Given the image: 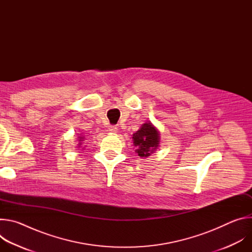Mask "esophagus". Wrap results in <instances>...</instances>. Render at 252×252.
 <instances>
[{
  "instance_id": "1",
  "label": "esophagus",
  "mask_w": 252,
  "mask_h": 252,
  "mask_svg": "<svg viewBox=\"0 0 252 252\" xmlns=\"http://www.w3.org/2000/svg\"><path fill=\"white\" fill-rule=\"evenodd\" d=\"M109 131L112 132V133H116V132L118 131V127H117L116 126H111L109 127Z\"/></svg>"
}]
</instances>
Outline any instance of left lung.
I'll list each match as a JSON object with an SVG mask.
<instances>
[{
  "instance_id": "obj_1",
  "label": "left lung",
  "mask_w": 252,
  "mask_h": 252,
  "mask_svg": "<svg viewBox=\"0 0 252 252\" xmlns=\"http://www.w3.org/2000/svg\"><path fill=\"white\" fill-rule=\"evenodd\" d=\"M159 131L152 123H146L132 134L135 153L140 158L150 157L159 146Z\"/></svg>"
}]
</instances>
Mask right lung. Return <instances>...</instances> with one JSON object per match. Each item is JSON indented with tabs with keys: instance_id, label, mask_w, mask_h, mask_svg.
Instances as JSON below:
<instances>
[{
	"instance_id": "1",
	"label": "right lung",
	"mask_w": 252,
	"mask_h": 252,
	"mask_svg": "<svg viewBox=\"0 0 252 252\" xmlns=\"http://www.w3.org/2000/svg\"><path fill=\"white\" fill-rule=\"evenodd\" d=\"M79 138H80V139H79V140H80V143H79V145H80V147H81V145H82V141H83L82 139H84V137H79Z\"/></svg>"
}]
</instances>
